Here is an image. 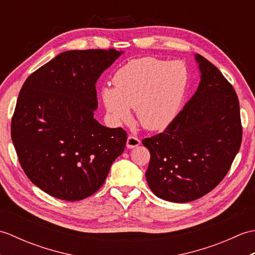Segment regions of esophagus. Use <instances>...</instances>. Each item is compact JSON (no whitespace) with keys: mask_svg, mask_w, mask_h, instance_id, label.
<instances>
[{"mask_svg":"<svg viewBox=\"0 0 255 255\" xmlns=\"http://www.w3.org/2000/svg\"><path fill=\"white\" fill-rule=\"evenodd\" d=\"M140 144V140L134 137V136H129L127 139V148L129 149H132L134 147H137V145Z\"/></svg>","mask_w":255,"mask_h":255,"instance_id":"34e87169","label":"esophagus"}]
</instances>
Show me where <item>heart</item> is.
I'll return each mask as SVG.
<instances>
[{"mask_svg": "<svg viewBox=\"0 0 255 255\" xmlns=\"http://www.w3.org/2000/svg\"><path fill=\"white\" fill-rule=\"evenodd\" d=\"M115 88L102 89V100L114 121H127L134 108L138 123L161 130L177 115L185 95L187 72L182 63L145 57L133 59L114 75Z\"/></svg>", "mask_w": 255, "mask_h": 255, "instance_id": "heart-1", "label": "heart"}]
</instances>
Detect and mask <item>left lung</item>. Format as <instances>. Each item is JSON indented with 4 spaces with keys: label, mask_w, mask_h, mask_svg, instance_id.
Listing matches in <instances>:
<instances>
[{
    "label": "left lung",
    "mask_w": 255,
    "mask_h": 255,
    "mask_svg": "<svg viewBox=\"0 0 255 255\" xmlns=\"http://www.w3.org/2000/svg\"><path fill=\"white\" fill-rule=\"evenodd\" d=\"M198 89L161 133L142 140L150 151L148 185L159 198L188 203L224 180L242 140L239 100L218 68L195 56Z\"/></svg>",
    "instance_id": "obj_1"
}]
</instances>
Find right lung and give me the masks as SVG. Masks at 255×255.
<instances>
[{"instance_id": "right-lung-1", "label": "right lung", "mask_w": 255, "mask_h": 255, "mask_svg": "<svg viewBox=\"0 0 255 255\" xmlns=\"http://www.w3.org/2000/svg\"><path fill=\"white\" fill-rule=\"evenodd\" d=\"M122 53L64 51L23 84L10 136L27 177L53 197L75 202L93 195L123 153L127 132L94 118L95 84Z\"/></svg>"}]
</instances>
